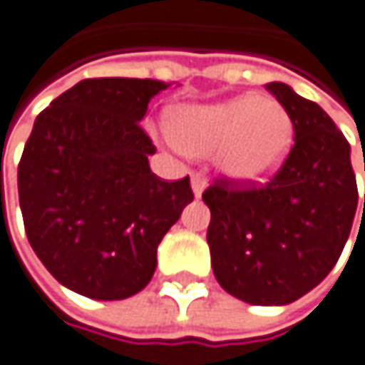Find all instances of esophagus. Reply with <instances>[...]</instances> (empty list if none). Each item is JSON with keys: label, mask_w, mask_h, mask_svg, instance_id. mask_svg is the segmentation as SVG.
<instances>
[{"label": "esophagus", "mask_w": 365, "mask_h": 365, "mask_svg": "<svg viewBox=\"0 0 365 365\" xmlns=\"http://www.w3.org/2000/svg\"><path fill=\"white\" fill-rule=\"evenodd\" d=\"M191 187H192V192H195V197H201V192L205 191V187H207V182H205L203 174H201V173H192Z\"/></svg>", "instance_id": "esophagus-1"}]
</instances>
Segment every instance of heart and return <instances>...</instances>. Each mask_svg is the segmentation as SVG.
Returning a JSON list of instances; mask_svg holds the SVG:
<instances>
[{
	"instance_id": "b5f03b06",
	"label": "heart",
	"mask_w": 365,
	"mask_h": 365,
	"mask_svg": "<svg viewBox=\"0 0 365 365\" xmlns=\"http://www.w3.org/2000/svg\"><path fill=\"white\" fill-rule=\"evenodd\" d=\"M170 131L180 150L215 154L222 173L250 182L277 170L289 148L292 120L273 98L238 96L176 110Z\"/></svg>"
}]
</instances>
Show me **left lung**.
I'll return each mask as SVG.
<instances>
[{
    "label": "left lung",
    "instance_id": "left-lung-1",
    "mask_svg": "<svg viewBox=\"0 0 365 365\" xmlns=\"http://www.w3.org/2000/svg\"><path fill=\"white\" fill-rule=\"evenodd\" d=\"M264 88L292 119L289 154L269 182L217 178L203 201L217 283L248 304L283 306L317 287L339 261L356 217L357 185L349 141L319 104L287 83Z\"/></svg>",
    "mask_w": 365,
    "mask_h": 365
}]
</instances>
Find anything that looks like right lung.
Listing matches in <instances>:
<instances>
[{
  "label": "right lung",
  "instance_id": "obj_1",
  "mask_svg": "<svg viewBox=\"0 0 365 365\" xmlns=\"http://www.w3.org/2000/svg\"><path fill=\"white\" fill-rule=\"evenodd\" d=\"M170 83L82 80L51 102L18 164L28 242L48 273L94 300H125L155 271L164 234L192 201L189 176L162 180L141 129L148 104Z\"/></svg>",
  "mask_w": 365,
  "mask_h": 365
}]
</instances>
